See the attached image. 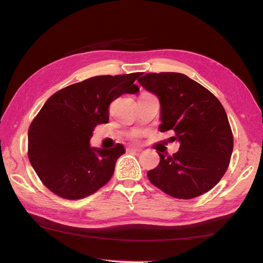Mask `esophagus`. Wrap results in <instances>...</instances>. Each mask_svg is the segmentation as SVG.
<instances>
[{"label":"esophagus","mask_w":263,"mask_h":263,"mask_svg":"<svg viewBox=\"0 0 263 263\" xmlns=\"http://www.w3.org/2000/svg\"><path fill=\"white\" fill-rule=\"evenodd\" d=\"M127 152H140L141 148L138 147V146H132V144H130V146H127Z\"/></svg>","instance_id":"esophagus-1"}]
</instances>
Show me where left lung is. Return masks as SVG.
<instances>
[{"label":"left lung","mask_w":263,"mask_h":263,"mask_svg":"<svg viewBox=\"0 0 263 263\" xmlns=\"http://www.w3.org/2000/svg\"><path fill=\"white\" fill-rule=\"evenodd\" d=\"M139 83L160 103L159 131L173 130L180 142L172 156L147 173L149 181L166 194L192 199L208 192L230 165L233 135L227 114L214 95L185 74L147 73Z\"/></svg>","instance_id":"obj_1"}]
</instances>
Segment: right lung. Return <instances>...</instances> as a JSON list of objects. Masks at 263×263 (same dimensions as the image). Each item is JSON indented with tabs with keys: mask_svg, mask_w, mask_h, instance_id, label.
Returning <instances> with one entry per match:
<instances>
[{
	"mask_svg": "<svg viewBox=\"0 0 263 263\" xmlns=\"http://www.w3.org/2000/svg\"><path fill=\"white\" fill-rule=\"evenodd\" d=\"M141 72L98 76L49 97L28 131V157L44 185L69 200L86 198L107 183L123 144L90 147L92 131L108 122V106L123 93H138Z\"/></svg>",
	"mask_w": 263,
	"mask_h": 263,
	"instance_id": "1",
	"label": "right lung"
}]
</instances>
